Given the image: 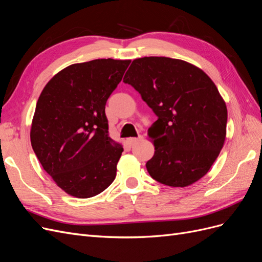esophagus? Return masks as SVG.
<instances>
[{"label":"esophagus","instance_id":"1","mask_svg":"<svg viewBox=\"0 0 262 262\" xmlns=\"http://www.w3.org/2000/svg\"><path fill=\"white\" fill-rule=\"evenodd\" d=\"M143 139H144L143 136H139L138 138H130V139H128V142H129L130 144H134V143H138V142L142 141Z\"/></svg>","mask_w":262,"mask_h":262}]
</instances>
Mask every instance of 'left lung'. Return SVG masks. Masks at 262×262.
<instances>
[{
    "mask_svg": "<svg viewBox=\"0 0 262 262\" xmlns=\"http://www.w3.org/2000/svg\"><path fill=\"white\" fill-rule=\"evenodd\" d=\"M123 82L157 116L148 129L155 146L146 163L150 177L170 187L202 178L226 137V105L211 78L186 61L144 57L132 61Z\"/></svg>",
    "mask_w": 262,
    "mask_h": 262,
    "instance_id": "obj_1",
    "label": "left lung"
}]
</instances>
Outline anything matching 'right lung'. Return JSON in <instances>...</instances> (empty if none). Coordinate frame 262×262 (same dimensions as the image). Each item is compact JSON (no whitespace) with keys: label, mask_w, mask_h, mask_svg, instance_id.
<instances>
[{"label":"right lung","mask_w":262,"mask_h":262,"mask_svg":"<svg viewBox=\"0 0 262 262\" xmlns=\"http://www.w3.org/2000/svg\"><path fill=\"white\" fill-rule=\"evenodd\" d=\"M130 62L97 59L72 64L55 74L39 96L31 146L43 169L70 195L94 196L116 178L123 147L109 137L105 106Z\"/></svg>","instance_id":"1"}]
</instances>
